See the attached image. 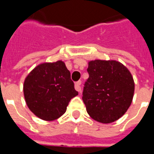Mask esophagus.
Instances as JSON below:
<instances>
[{
  "label": "esophagus",
  "mask_w": 154,
  "mask_h": 154,
  "mask_svg": "<svg viewBox=\"0 0 154 154\" xmlns=\"http://www.w3.org/2000/svg\"><path fill=\"white\" fill-rule=\"evenodd\" d=\"M81 84H82V82H81V81H78V82H77L75 83V89H76L77 91H79V92L82 91V87H81Z\"/></svg>",
  "instance_id": "34e87169"
}]
</instances>
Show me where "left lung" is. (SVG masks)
Wrapping results in <instances>:
<instances>
[{"label": "left lung", "instance_id": "obj_1", "mask_svg": "<svg viewBox=\"0 0 154 154\" xmlns=\"http://www.w3.org/2000/svg\"><path fill=\"white\" fill-rule=\"evenodd\" d=\"M89 78L82 100L88 115L102 124H110L125 115L132 103L134 82L129 69L116 60L88 63Z\"/></svg>", "mask_w": 154, "mask_h": 154}]
</instances>
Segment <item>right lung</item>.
Returning a JSON list of instances; mask_svg holds the SVG:
<instances>
[{
	"instance_id": "1",
	"label": "right lung",
	"mask_w": 154,
	"mask_h": 154,
	"mask_svg": "<svg viewBox=\"0 0 154 154\" xmlns=\"http://www.w3.org/2000/svg\"><path fill=\"white\" fill-rule=\"evenodd\" d=\"M23 91L29 109L47 121L63 116L71 99L78 95L70 72L61 60L35 67L25 77Z\"/></svg>"
}]
</instances>
